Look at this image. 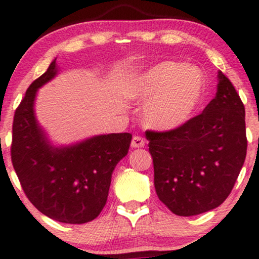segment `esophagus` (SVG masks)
<instances>
[{
    "mask_svg": "<svg viewBox=\"0 0 259 259\" xmlns=\"http://www.w3.org/2000/svg\"><path fill=\"white\" fill-rule=\"evenodd\" d=\"M132 147L133 148H142L144 147V140L141 136H134L132 141Z\"/></svg>",
    "mask_w": 259,
    "mask_h": 259,
    "instance_id": "obj_1",
    "label": "esophagus"
}]
</instances>
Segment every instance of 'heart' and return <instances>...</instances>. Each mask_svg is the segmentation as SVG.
Here are the masks:
<instances>
[{
  "instance_id": "obj_1",
  "label": "heart",
  "mask_w": 259,
  "mask_h": 259,
  "mask_svg": "<svg viewBox=\"0 0 259 259\" xmlns=\"http://www.w3.org/2000/svg\"><path fill=\"white\" fill-rule=\"evenodd\" d=\"M129 97L147 101L143 118L150 127L169 132L194 116L205 95V77L196 66L164 60L136 74L126 84Z\"/></svg>"
}]
</instances>
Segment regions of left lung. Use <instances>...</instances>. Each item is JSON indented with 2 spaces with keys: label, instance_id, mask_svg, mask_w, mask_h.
<instances>
[{
  "label": "left lung",
  "instance_id": "1",
  "mask_svg": "<svg viewBox=\"0 0 259 259\" xmlns=\"http://www.w3.org/2000/svg\"><path fill=\"white\" fill-rule=\"evenodd\" d=\"M218 78L215 97L202 113L175 130L146 133L155 191L177 215H196L222 205L245 161V108L222 71Z\"/></svg>",
  "mask_w": 259,
  "mask_h": 259
}]
</instances>
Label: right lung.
I'll return each mask as SVG.
<instances>
[{
  "label": "right lung",
  "mask_w": 259,
  "mask_h": 259,
  "mask_svg": "<svg viewBox=\"0 0 259 259\" xmlns=\"http://www.w3.org/2000/svg\"><path fill=\"white\" fill-rule=\"evenodd\" d=\"M58 73L57 58L35 79L17 106L13 122L12 162L29 201L48 218L84 224L106 204L112 171L125 156L132 134H108L67 147H54L34 113L37 90Z\"/></svg>",
  "instance_id": "add662e5"
}]
</instances>
